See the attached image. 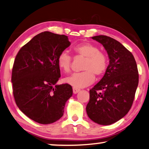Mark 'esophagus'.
<instances>
[{
	"mask_svg": "<svg viewBox=\"0 0 149 149\" xmlns=\"http://www.w3.org/2000/svg\"><path fill=\"white\" fill-rule=\"evenodd\" d=\"M79 91H80V89H79V88H75V87H73V93H74V94H76V93H78Z\"/></svg>",
	"mask_w": 149,
	"mask_h": 149,
	"instance_id": "obj_1",
	"label": "esophagus"
}]
</instances>
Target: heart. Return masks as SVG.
Returning a JSON list of instances; mask_svg holds the SVG:
<instances>
[{"label": "heart", "mask_w": 149, "mask_h": 149, "mask_svg": "<svg viewBox=\"0 0 149 149\" xmlns=\"http://www.w3.org/2000/svg\"><path fill=\"white\" fill-rule=\"evenodd\" d=\"M77 56L85 58L80 73H73L65 78V82L75 88H82L92 84L95 80V75L100 77L104 74L108 66V58L100 48L91 43L85 42L73 47ZM58 67L65 73L71 71V56L66 51L59 54L57 58Z\"/></svg>", "instance_id": "b5f03b06"}]
</instances>
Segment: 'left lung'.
I'll return each mask as SVG.
<instances>
[{
    "instance_id": "1",
    "label": "left lung",
    "mask_w": 149,
    "mask_h": 149,
    "mask_svg": "<svg viewBox=\"0 0 149 149\" xmlns=\"http://www.w3.org/2000/svg\"><path fill=\"white\" fill-rule=\"evenodd\" d=\"M93 39L102 43L110 63L104 76L91 88L86 110L93 121L108 125L127 114L134 102L138 85V71L134 56L114 39L98 35Z\"/></svg>"
}]
</instances>
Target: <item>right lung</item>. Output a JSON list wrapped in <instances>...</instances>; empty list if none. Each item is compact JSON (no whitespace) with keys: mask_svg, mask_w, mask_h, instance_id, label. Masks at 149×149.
Returning <instances> with one entry per match:
<instances>
[{"mask_svg":"<svg viewBox=\"0 0 149 149\" xmlns=\"http://www.w3.org/2000/svg\"><path fill=\"white\" fill-rule=\"evenodd\" d=\"M70 44L66 35L45 31L22 47L15 56L11 75L15 102L38 123L60 119L65 103L72 96L71 85L56 84L61 77L57 58Z\"/></svg>","mask_w":149,"mask_h":149,"instance_id":"1","label":"right lung"}]
</instances>
